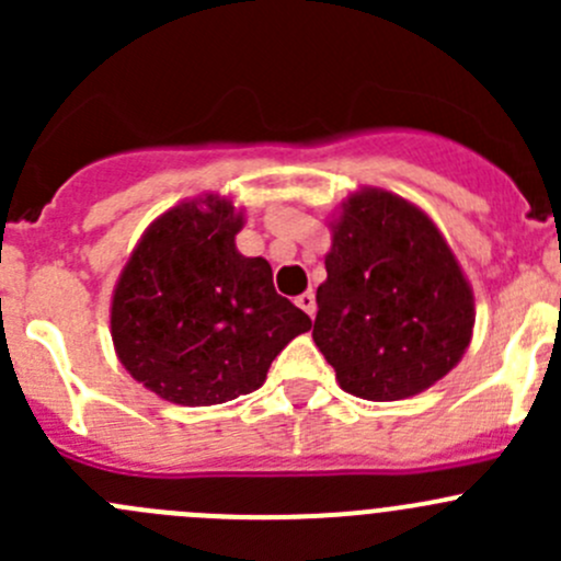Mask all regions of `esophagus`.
I'll return each mask as SVG.
<instances>
[{
	"label": "esophagus",
	"instance_id": "34e87169",
	"mask_svg": "<svg viewBox=\"0 0 561 561\" xmlns=\"http://www.w3.org/2000/svg\"><path fill=\"white\" fill-rule=\"evenodd\" d=\"M296 304H298V307H301L304 312H307L309 317H314V309H317V304H314V293H301V296L296 298Z\"/></svg>",
	"mask_w": 561,
	"mask_h": 561
}]
</instances>
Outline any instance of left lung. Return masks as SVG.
<instances>
[{
    "label": "left lung",
    "mask_w": 561,
    "mask_h": 561,
    "mask_svg": "<svg viewBox=\"0 0 561 561\" xmlns=\"http://www.w3.org/2000/svg\"><path fill=\"white\" fill-rule=\"evenodd\" d=\"M312 339L347 393L399 401L443 380L467 353L472 285L423 208L360 186L331 219Z\"/></svg>",
    "instance_id": "1"
}]
</instances>
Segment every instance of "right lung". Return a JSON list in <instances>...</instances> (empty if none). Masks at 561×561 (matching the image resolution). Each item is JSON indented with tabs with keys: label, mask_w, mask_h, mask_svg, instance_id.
<instances>
[{
	"label": "right lung",
	"mask_w": 561,
	"mask_h": 561,
	"mask_svg": "<svg viewBox=\"0 0 561 561\" xmlns=\"http://www.w3.org/2000/svg\"><path fill=\"white\" fill-rule=\"evenodd\" d=\"M244 211L225 195L168 208L144 230L111 298L113 350L160 399L211 407L252 393L307 312L274 290L268 260L236 249Z\"/></svg>",
	"instance_id": "1"
}]
</instances>
